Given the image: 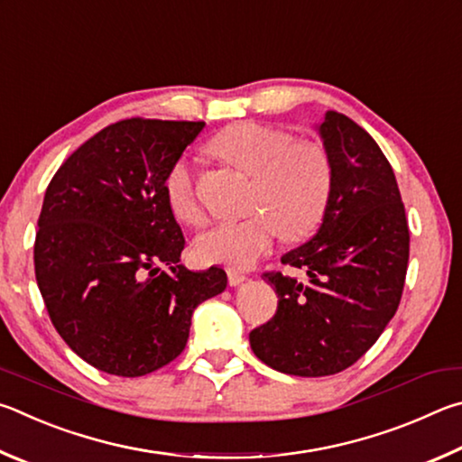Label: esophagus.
I'll return each instance as SVG.
<instances>
[{
  "mask_svg": "<svg viewBox=\"0 0 462 462\" xmlns=\"http://www.w3.org/2000/svg\"><path fill=\"white\" fill-rule=\"evenodd\" d=\"M226 280H229V286H241L247 280V276H245V273H241V272L229 270V272H226Z\"/></svg>",
  "mask_w": 462,
  "mask_h": 462,
  "instance_id": "obj_1",
  "label": "esophagus"
}]
</instances>
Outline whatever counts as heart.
I'll return each instance as SVG.
<instances>
[{"label":"heart","mask_w":462,"mask_h":462,"mask_svg":"<svg viewBox=\"0 0 462 462\" xmlns=\"http://www.w3.org/2000/svg\"><path fill=\"white\" fill-rule=\"evenodd\" d=\"M208 152L254 178L249 192L254 213L202 231L194 241V255L200 262L244 270L270 252L280 231L286 239L296 241L317 229L333 189L330 160L320 143L294 142L284 129L245 121L218 132L210 140ZM164 190L170 208L180 221L202 223L205 213L184 160L168 170Z\"/></svg>","instance_id":"1"}]
</instances>
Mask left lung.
<instances>
[{
	"label": "left lung",
	"instance_id": "1",
	"mask_svg": "<svg viewBox=\"0 0 462 462\" xmlns=\"http://www.w3.org/2000/svg\"><path fill=\"white\" fill-rule=\"evenodd\" d=\"M333 170L322 225L282 255L306 272L263 273L278 294L273 319L249 333L257 359L288 375H335L363 357L400 306L410 257L406 210L390 162L343 113L319 125Z\"/></svg>",
	"mask_w": 462,
	"mask_h": 462
}]
</instances>
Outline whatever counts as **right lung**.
Returning a JSON list of instances; mask_svg holds the SVG:
<instances>
[{
    "mask_svg": "<svg viewBox=\"0 0 462 462\" xmlns=\"http://www.w3.org/2000/svg\"><path fill=\"white\" fill-rule=\"evenodd\" d=\"M205 121L132 117L67 158L48 184L34 270L48 317L88 365L140 377L184 351L200 302L221 294V268L180 263L184 237L166 200L168 170Z\"/></svg>",
    "mask_w": 462,
    "mask_h": 462,
    "instance_id": "add662e5",
    "label": "right lung"
}]
</instances>
